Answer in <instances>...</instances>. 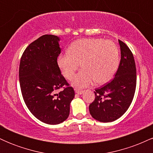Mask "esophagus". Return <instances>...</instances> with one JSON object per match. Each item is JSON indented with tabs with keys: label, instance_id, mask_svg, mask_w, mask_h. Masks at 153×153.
<instances>
[{
	"label": "esophagus",
	"instance_id": "34e87169",
	"mask_svg": "<svg viewBox=\"0 0 153 153\" xmlns=\"http://www.w3.org/2000/svg\"><path fill=\"white\" fill-rule=\"evenodd\" d=\"M75 92L76 93V94H79V95H81V94H82V93L84 92V91H82V90H77V89H75Z\"/></svg>",
	"mask_w": 153,
	"mask_h": 153
}]
</instances>
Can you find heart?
<instances>
[{
    "label": "heart",
    "mask_w": 153,
    "mask_h": 153,
    "mask_svg": "<svg viewBox=\"0 0 153 153\" xmlns=\"http://www.w3.org/2000/svg\"><path fill=\"white\" fill-rule=\"evenodd\" d=\"M119 62V50L111 40L81 39L72 43L68 53L61 54L57 63L63 75L71 79L82 67V71L72 79L71 85L82 88L95 80L101 84L109 81L117 71Z\"/></svg>",
    "instance_id": "obj_1"
}]
</instances>
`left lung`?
I'll return each instance as SVG.
<instances>
[{"instance_id":"obj_1","label":"left lung","mask_w":153,"mask_h":153,"mask_svg":"<svg viewBox=\"0 0 153 153\" xmlns=\"http://www.w3.org/2000/svg\"><path fill=\"white\" fill-rule=\"evenodd\" d=\"M121 60L111 81L95 91L89 106L91 115L101 122H111L127 111L134 98L137 84L134 56L126 44L119 40Z\"/></svg>"}]
</instances>
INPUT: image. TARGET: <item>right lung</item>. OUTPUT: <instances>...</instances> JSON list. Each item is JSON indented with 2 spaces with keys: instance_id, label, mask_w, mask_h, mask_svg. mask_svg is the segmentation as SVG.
I'll return each mask as SVG.
<instances>
[{
  "instance_id": "obj_1",
  "label": "right lung",
  "mask_w": 153,
  "mask_h": 153,
  "mask_svg": "<svg viewBox=\"0 0 153 153\" xmlns=\"http://www.w3.org/2000/svg\"><path fill=\"white\" fill-rule=\"evenodd\" d=\"M59 40L52 34L40 36L26 47L19 65V82L26 106L36 119L52 125L68 119L75 97L57 65ZM63 86L66 87L57 94Z\"/></svg>"
}]
</instances>
